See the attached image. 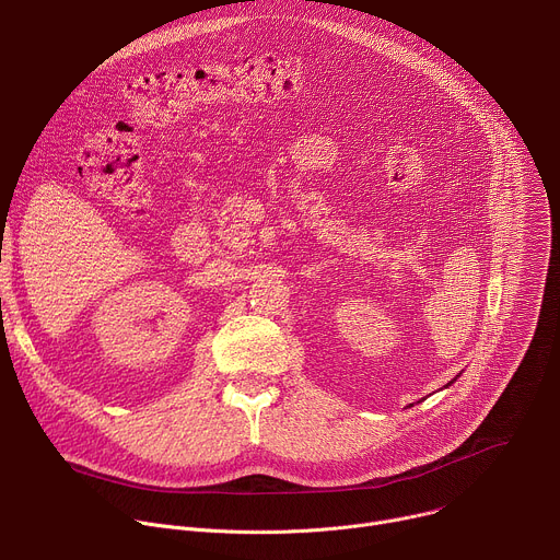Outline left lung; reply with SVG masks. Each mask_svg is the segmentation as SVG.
Listing matches in <instances>:
<instances>
[{"label": "left lung", "mask_w": 560, "mask_h": 560, "mask_svg": "<svg viewBox=\"0 0 560 560\" xmlns=\"http://www.w3.org/2000/svg\"><path fill=\"white\" fill-rule=\"evenodd\" d=\"M458 376H460V374H456V376H454V378H452V381H450V383H447V385H443V387H450V385H452V383H454V381H456V378H458ZM417 404H421V401H417ZM412 406H415V404H410V406H408V408H412Z\"/></svg>", "instance_id": "left-lung-1"}]
</instances>
